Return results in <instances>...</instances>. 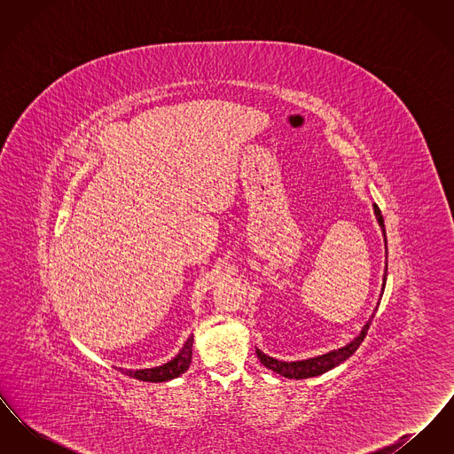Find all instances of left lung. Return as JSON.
<instances>
[{
    "label": "left lung",
    "mask_w": 454,
    "mask_h": 454,
    "mask_svg": "<svg viewBox=\"0 0 454 454\" xmlns=\"http://www.w3.org/2000/svg\"><path fill=\"white\" fill-rule=\"evenodd\" d=\"M374 215L378 217V223L383 230V235L387 237V231H385V219L383 215L378 207V204H374ZM387 255H388V250H387ZM387 276H388V263H387V269H385V281H387ZM383 289H385V284H383ZM374 318V313L371 317V320L364 325L363 332L346 347L339 348V350H332L328 354L324 356H318V357H313V359H306V361H298V363H282L278 359H272L269 356H265L263 352H260L257 348V356H259L260 363L267 369H272L274 372L281 374L284 378H296V380H304V378H311V376H318V374H324L326 371H330L332 367L339 366L340 363H344L346 359H348L359 346L363 344L364 337H366L367 330L371 326V322Z\"/></svg>",
    "instance_id": "left-lung-1"
}]
</instances>
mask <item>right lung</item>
Segmentation results:
<instances>
[{"mask_svg":"<svg viewBox=\"0 0 454 454\" xmlns=\"http://www.w3.org/2000/svg\"><path fill=\"white\" fill-rule=\"evenodd\" d=\"M192 344H194V335L187 339L184 344V348L178 352V356L172 359L170 363L163 366L153 367V369H139V371H128L124 369L122 372L128 374L130 378L141 380V381H150V383H161L168 381L173 378H178L182 372H185L191 363H192Z\"/></svg>","mask_w":454,"mask_h":454,"instance_id":"add662e5","label":"right lung"}]
</instances>
